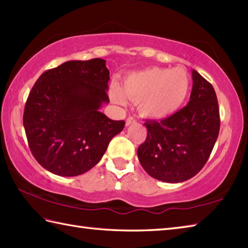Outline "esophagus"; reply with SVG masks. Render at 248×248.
I'll return each mask as SVG.
<instances>
[{
	"mask_svg": "<svg viewBox=\"0 0 248 248\" xmlns=\"http://www.w3.org/2000/svg\"><path fill=\"white\" fill-rule=\"evenodd\" d=\"M134 123H136V119H135V118L128 117L127 119H126V125H127V126H129V125H131V124H134Z\"/></svg>",
	"mask_w": 248,
	"mask_h": 248,
	"instance_id": "34e87169",
	"label": "esophagus"
}]
</instances>
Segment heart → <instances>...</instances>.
Returning a JSON list of instances; mask_svg holds the SVG:
<instances>
[{"label":"heart","instance_id":"1","mask_svg":"<svg viewBox=\"0 0 248 248\" xmlns=\"http://www.w3.org/2000/svg\"><path fill=\"white\" fill-rule=\"evenodd\" d=\"M191 78L184 66L173 68L150 67L129 74L122 89L112 88L110 97L124 105L126 97L138 102L139 111L144 117L164 119L175 113L187 99Z\"/></svg>","mask_w":248,"mask_h":248}]
</instances>
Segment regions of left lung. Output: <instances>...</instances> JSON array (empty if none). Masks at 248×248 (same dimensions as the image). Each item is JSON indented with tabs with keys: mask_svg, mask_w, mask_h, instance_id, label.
<instances>
[{
	"mask_svg": "<svg viewBox=\"0 0 248 248\" xmlns=\"http://www.w3.org/2000/svg\"><path fill=\"white\" fill-rule=\"evenodd\" d=\"M146 139L138 158L152 178L179 183L203 168L219 134V108L214 88L193 70L189 103L160 121H145Z\"/></svg>",
	"mask_w": 248,
	"mask_h": 248,
	"instance_id": "obj_1",
	"label": "left lung"
}]
</instances>
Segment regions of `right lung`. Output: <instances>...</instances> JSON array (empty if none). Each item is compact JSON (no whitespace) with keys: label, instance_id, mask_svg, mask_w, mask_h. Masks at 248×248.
<instances>
[{"label":"right lung","instance_id":"obj_1","mask_svg":"<svg viewBox=\"0 0 248 248\" xmlns=\"http://www.w3.org/2000/svg\"><path fill=\"white\" fill-rule=\"evenodd\" d=\"M109 69L103 59L68 61L40 75L29 94L23 126L33 156L61 176L87 172L123 130L99 111L109 103Z\"/></svg>","mask_w":248,"mask_h":248}]
</instances>
